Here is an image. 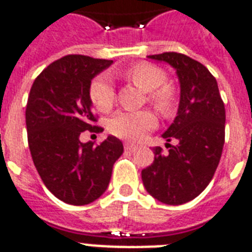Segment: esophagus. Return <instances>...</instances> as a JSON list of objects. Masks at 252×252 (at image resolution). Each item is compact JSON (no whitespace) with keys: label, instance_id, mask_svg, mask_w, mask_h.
Listing matches in <instances>:
<instances>
[{"label":"esophagus","instance_id":"esophagus-1","mask_svg":"<svg viewBox=\"0 0 252 252\" xmlns=\"http://www.w3.org/2000/svg\"><path fill=\"white\" fill-rule=\"evenodd\" d=\"M124 149H126V152H128V153H132V152L136 150V146L130 145V144H124Z\"/></svg>","mask_w":252,"mask_h":252}]
</instances>
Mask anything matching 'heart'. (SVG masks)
<instances>
[{
	"mask_svg": "<svg viewBox=\"0 0 252 252\" xmlns=\"http://www.w3.org/2000/svg\"><path fill=\"white\" fill-rule=\"evenodd\" d=\"M124 77L138 89L148 93V100L162 115H170L175 108L176 94L171 85L165 84L166 73L156 65L141 63L126 69ZM115 87L111 77L99 74L89 86V98L100 112H108L115 103ZM157 126V118L152 111H119L108 120V130L126 141H140Z\"/></svg>",
	"mask_w": 252,
	"mask_h": 252,
	"instance_id": "obj_1",
	"label": "heart"
}]
</instances>
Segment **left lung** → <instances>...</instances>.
Returning a JSON list of instances; mask_svg holds the SVG:
<instances>
[{"label":"left lung","mask_w":252,"mask_h":252,"mask_svg":"<svg viewBox=\"0 0 252 252\" xmlns=\"http://www.w3.org/2000/svg\"><path fill=\"white\" fill-rule=\"evenodd\" d=\"M167 63L180 84L179 108L162 134L167 154L154 148V161L141 171L144 187L154 199L180 205L199 196L212 180L225 142V106L217 81L203 64L176 52L148 56ZM176 139L171 147L168 142Z\"/></svg>","instance_id":"obj_1"}]
</instances>
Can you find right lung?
<instances>
[{
	"label": "right lung",
	"instance_id": "add662e5",
	"mask_svg": "<svg viewBox=\"0 0 252 252\" xmlns=\"http://www.w3.org/2000/svg\"><path fill=\"white\" fill-rule=\"evenodd\" d=\"M112 63L68 55L49 64L30 90L26 126L33 165L45 187L66 204L85 205L100 197L124 152L115 136L96 146L80 141L85 130H103L95 126L89 86Z\"/></svg>",
	"mask_w": 252,
	"mask_h": 252
}]
</instances>
